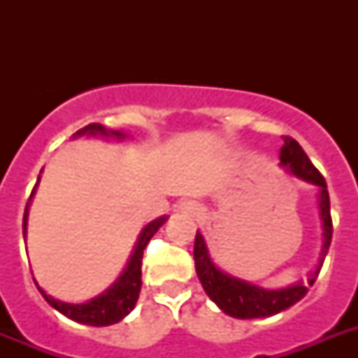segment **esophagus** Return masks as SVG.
Returning <instances> with one entry per match:
<instances>
[{
  "instance_id": "1",
  "label": "esophagus",
  "mask_w": 358,
  "mask_h": 358,
  "mask_svg": "<svg viewBox=\"0 0 358 358\" xmlns=\"http://www.w3.org/2000/svg\"><path fill=\"white\" fill-rule=\"evenodd\" d=\"M184 210L187 213H193V215H199V213H201V210H199V208H196L193 202H187V204L184 206Z\"/></svg>"
}]
</instances>
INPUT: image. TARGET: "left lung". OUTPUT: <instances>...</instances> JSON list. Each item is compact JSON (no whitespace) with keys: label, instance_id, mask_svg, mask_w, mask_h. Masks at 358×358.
Instances as JSON below:
<instances>
[{"label":"left lung","instance_id":"obj_1","mask_svg":"<svg viewBox=\"0 0 358 358\" xmlns=\"http://www.w3.org/2000/svg\"><path fill=\"white\" fill-rule=\"evenodd\" d=\"M280 163L288 169L295 176L310 182V184L320 187V210H322L323 219V252L322 262L327 256L329 245L333 239V219H331V201H329L327 182L317 171L305 150L295 139L284 135V146L280 148ZM193 256H195L196 275L201 278V284L208 297L215 305L232 317L239 320H252V317H266L286 310L297 301H301L308 292V286L305 284H295L284 289H264L252 284H247L245 280L230 277L223 273L212 262L208 255L206 243L199 232L195 236V247H193ZM317 273V271H316ZM316 277H312L308 284H314Z\"/></svg>","mask_w":358,"mask_h":358}]
</instances>
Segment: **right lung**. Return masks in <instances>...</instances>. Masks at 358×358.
I'll return each mask as SVG.
<instances>
[{
    "mask_svg": "<svg viewBox=\"0 0 358 358\" xmlns=\"http://www.w3.org/2000/svg\"><path fill=\"white\" fill-rule=\"evenodd\" d=\"M83 134H102V135H119L122 137V134L119 131H108L106 128H102V124H89L83 129L78 131V135ZM42 173V171H41ZM41 178V176H38ZM38 184V182H36ZM36 187V185H35ZM35 187L31 191V196L35 193ZM29 196V201H31ZM29 201L25 204L24 212V234H25V224H27V208H29ZM167 221V217H159L156 221H152L150 224H146L145 230L141 232L139 241L135 245V250L131 258H129L128 267L124 269V273L120 275V278L111 286V288L102 294L96 299L89 301V303H83V305H69V303H61V301H55L53 297L44 294V289H41V294L44 295V299L50 303V305L59 310L61 314H64L70 320H74L78 323H85V325H92V327H106V325H113V323H119L124 316H128L131 308L135 306L137 299H139L141 292V264H143V250L148 245V241L152 239V236L156 234L157 229L162 227L163 223Z\"/></svg>",
    "mask_w": 358,
    "mask_h": 358,
    "instance_id": "right-lung-1",
    "label": "right lung"
}]
</instances>
